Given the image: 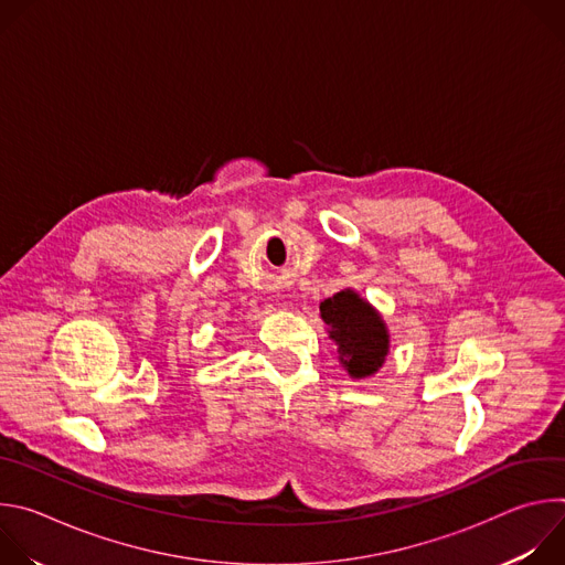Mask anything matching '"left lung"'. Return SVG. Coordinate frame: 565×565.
Here are the masks:
<instances>
[{"label":"left lung","instance_id":"1","mask_svg":"<svg viewBox=\"0 0 565 565\" xmlns=\"http://www.w3.org/2000/svg\"><path fill=\"white\" fill-rule=\"evenodd\" d=\"M319 310L340 347L344 369L353 377L375 373L388 353V333L380 315L353 290L324 299Z\"/></svg>","mask_w":565,"mask_h":565}]
</instances>
